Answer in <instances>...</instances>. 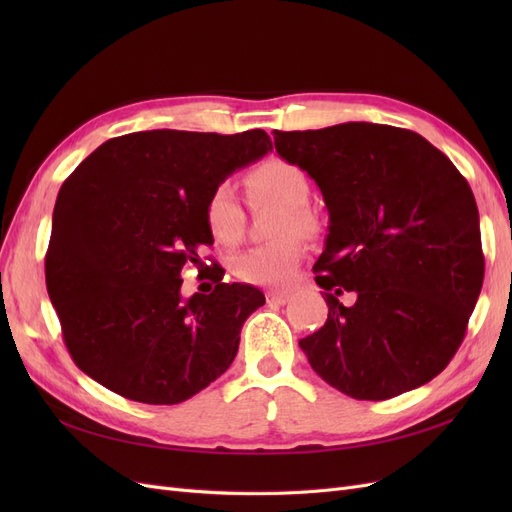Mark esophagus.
<instances>
[{
	"instance_id": "34e87169",
	"label": "esophagus",
	"mask_w": 512,
	"mask_h": 512,
	"mask_svg": "<svg viewBox=\"0 0 512 512\" xmlns=\"http://www.w3.org/2000/svg\"><path fill=\"white\" fill-rule=\"evenodd\" d=\"M290 301V294H284V292H269L267 294V303L271 307H282Z\"/></svg>"
}]
</instances>
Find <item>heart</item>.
<instances>
[{"instance_id":"heart-1","label":"heart","mask_w":512,"mask_h":512,"mask_svg":"<svg viewBox=\"0 0 512 512\" xmlns=\"http://www.w3.org/2000/svg\"><path fill=\"white\" fill-rule=\"evenodd\" d=\"M245 190L252 200H273L286 207V215L280 222V235L288 232H309L312 218L307 213L309 203V179L303 170L282 158H269L254 166L245 175ZM205 226L209 235L222 243L232 245L243 237L245 215L235 190L228 183L215 188L203 209ZM303 260V243L299 237H284L239 254L232 262V271L239 280L256 286L282 288L292 282Z\"/></svg>"}]
</instances>
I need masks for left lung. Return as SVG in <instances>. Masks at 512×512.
<instances>
[{"instance_id":"obj_1","label":"left lung","mask_w":512,"mask_h":512,"mask_svg":"<svg viewBox=\"0 0 512 512\" xmlns=\"http://www.w3.org/2000/svg\"><path fill=\"white\" fill-rule=\"evenodd\" d=\"M273 136L329 209L314 265L329 318L299 342L309 365L354 399L382 401L427 384L461 346L483 288L468 181L404 128L350 121ZM344 291L357 294L348 308L338 301Z\"/></svg>"}]
</instances>
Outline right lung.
<instances>
[{"instance_id": "right-lung-1", "label": "right lung", "mask_w": 512, "mask_h": 512, "mask_svg": "<svg viewBox=\"0 0 512 512\" xmlns=\"http://www.w3.org/2000/svg\"><path fill=\"white\" fill-rule=\"evenodd\" d=\"M265 130L117 136L64 181L46 250V290L74 363L108 391L173 406L218 380L265 294L200 262L213 245L209 194L271 151ZM205 266L213 293L180 297V269Z\"/></svg>"}]
</instances>
